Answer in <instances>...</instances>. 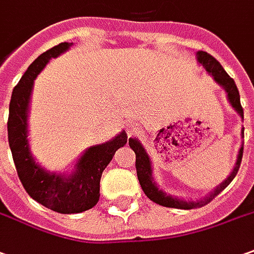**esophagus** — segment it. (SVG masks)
Wrapping results in <instances>:
<instances>
[{
    "instance_id": "1",
    "label": "esophagus",
    "mask_w": 254,
    "mask_h": 254,
    "mask_svg": "<svg viewBox=\"0 0 254 254\" xmlns=\"http://www.w3.org/2000/svg\"><path fill=\"white\" fill-rule=\"evenodd\" d=\"M136 129H137V124H130L129 127H127V133L133 134L136 132Z\"/></svg>"
}]
</instances>
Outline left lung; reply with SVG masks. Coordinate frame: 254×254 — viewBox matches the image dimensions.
<instances>
[{
  "instance_id": "1",
  "label": "left lung",
  "mask_w": 254,
  "mask_h": 254,
  "mask_svg": "<svg viewBox=\"0 0 254 254\" xmlns=\"http://www.w3.org/2000/svg\"><path fill=\"white\" fill-rule=\"evenodd\" d=\"M196 58H197L200 65H203V68L206 69L207 73L215 80V83L220 84L222 89L225 90L229 104L232 105V108L235 110L238 115L243 120V108L242 105H241V96H239V91H238V87H236L234 79L229 77L228 73L221 66V64L217 61L214 57L207 54L206 51H197L196 53ZM241 134H242L243 137V127ZM129 146H130V149L133 150L134 154H136V172H137V179L140 182V186L144 194L151 201H154V203L160 204V206L171 207V208H182V210H190V208H196V207L206 206L207 203H210L217 194H220L232 182V179L236 177V174L239 171V167H241L243 154L242 144L241 149H239V153H238V157H236L235 167L232 168L231 174L222 181L220 185L215 186L208 194L197 200H184L179 199L177 196H172V194L165 193L163 189H160L157 186L156 181H154V175H153L151 160H150L147 151H146L144 146L141 144V141L139 139L130 137L129 139Z\"/></svg>"
}]
</instances>
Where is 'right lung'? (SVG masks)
Instances as JSON below:
<instances>
[{"label": "right lung", "mask_w": 254, "mask_h": 254, "mask_svg": "<svg viewBox=\"0 0 254 254\" xmlns=\"http://www.w3.org/2000/svg\"><path fill=\"white\" fill-rule=\"evenodd\" d=\"M73 43H61L32 62L12 91L8 117V141L18 177L27 194L53 211L76 214L97 204L100 179L115 151L127 144V132L110 141L91 146L73 164L70 172H51L36 161L29 144V110L33 84L51 58L68 51Z\"/></svg>", "instance_id": "1"}]
</instances>
